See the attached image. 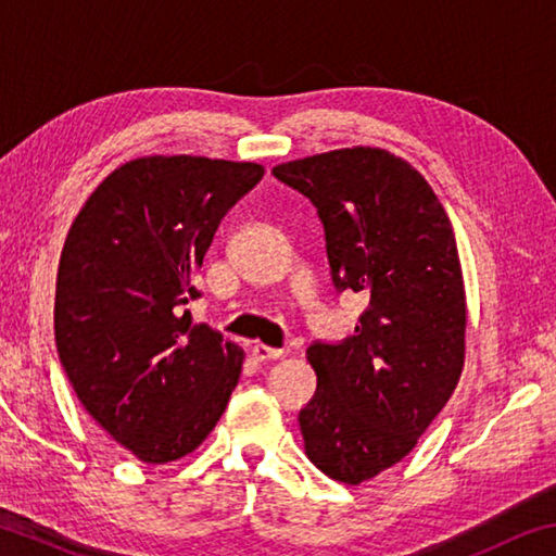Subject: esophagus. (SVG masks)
I'll return each instance as SVG.
<instances>
[{
  "mask_svg": "<svg viewBox=\"0 0 556 556\" xmlns=\"http://www.w3.org/2000/svg\"><path fill=\"white\" fill-rule=\"evenodd\" d=\"M250 352H252V359H255V362H269V359H279L281 355H285V350L260 345V342H257V345H252Z\"/></svg>",
  "mask_w": 556,
  "mask_h": 556,
  "instance_id": "esophagus-1",
  "label": "esophagus"
}]
</instances>
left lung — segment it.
<instances>
[{
	"mask_svg": "<svg viewBox=\"0 0 556 556\" xmlns=\"http://www.w3.org/2000/svg\"><path fill=\"white\" fill-rule=\"evenodd\" d=\"M271 175L318 208L336 289L369 296L355 336L306 350L318 387L299 413L308 459L357 486L416 447L462 377L457 240L435 191L389 150H330Z\"/></svg>",
	"mask_w": 556,
	"mask_h": 556,
	"instance_id": "1",
	"label": "left lung"
}]
</instances>
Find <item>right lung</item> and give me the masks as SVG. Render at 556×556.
<instances>
[{"instance_id":"1","label":"right lung","mask_w":556,"mask_h":556,"mask_svg":"<svg viewBox=\"0 0 556 556\" xmlns=\"http://www.w3.org/2000/svg\"><path fill=\"white\" fill-rule=\"evenodd\" d=\"M265 167L191 155L114 169L70 226L55 287L60 365L85 410L146 464L194 452L243 350L185 308L220 218Z\"/></svg>"}]
</instances>
